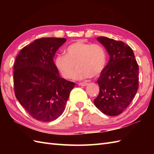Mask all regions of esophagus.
Returning <instances> with one entry per match:
<instances>
[{"label":"esophagus","mask_w":154,"mask_h":154,"mask_svg":"<svg viewBox=\"0 0 154 154\" xmlns=\"http://www.w3.org/2000/svg\"><path fill=\"white\" fill-rule=\"evenodd\" d=\"M87 85H88V83H79V86H83V87L87 86Z\"/></svg>","instance_id":"1"}]
</instances>
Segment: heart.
<instances>
[{"label": "heart", "instance_id": "obj_1", "mask_svg": "<svg viewBox=\"0 0 154 154\" xmlns=\"http://www.w3.org/2000/svg\"><path fill=\"white\" fill-rule=\"evenodd\" d=\"M65 53V55H57L55 59V65L65 79H69L71 77L76 66L78 67L72 78L81 80L90 77L99 76L106 65V51L102 45L99 44L77 41L69 45Z\"/></svg>", "mask_w": 154, "mask_h": 154}]
</instances>
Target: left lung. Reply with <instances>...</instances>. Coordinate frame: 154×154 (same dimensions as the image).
Wrapping results in <instances>:
<instances>
[{"mask_svg":"<svg viewBox=\"0 0 154 154\" xmlns=\"http://www.w3.org/2000/svg\"><path fill=\"white\" fill-rule=\"evenodd\" d=\"M97 39L110 60L97 80L100 92L94 103L104 114L116 116L125 110L138 91V65L129 45L106 37Z\"/></svg>","mask_w":154,"mask_h":154,"instance_id":"left-lung-1","label":"left lung"}]
</instances>
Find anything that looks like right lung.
Wrapping results in <instances>:
<instances>
[{
    "instance_id": "right-lung-1",
    "label": "right lung",
    "mask_w": 154,
    "mask_h": 154,
    "mask_svg": "<svg viewBox=\"0 0 154 154\" xmlns=\"http://www.w3.org/2000/svg\"><path fill=\"white\" fill-rule=\"evenodd\" d=\"M65 38H43L23 48L14 65L16 99L34 119L53 121L61 116L75 83L61 78L54 62Z\"/></svg>"
}]
</instances>
